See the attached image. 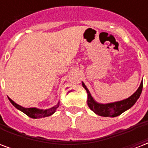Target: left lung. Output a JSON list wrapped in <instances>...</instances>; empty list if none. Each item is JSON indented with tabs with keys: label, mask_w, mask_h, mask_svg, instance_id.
Listing matches in <instances>:
<instances>
[{
	"label": "left lung",
	"mask_w": 148,
	"mask_h": 148,
	"mask_svg": "<svg viewBox=\"0 0 148 148\" xmlns=\"http://www.w3.org/2000/svg\"><path fill=\"white\" fill-rule=\"evenodd\" d=\"M82 86L85 88V90L87 92V104L90 107V109L96 114L106 116V117H115L120 116L121 113H123L127 109L132 108L136 102L137 100L139 99L140 94L142 93L143 90V82L140 83V86L135 93L127 97L126 99L116 101V102L107 103V104H101V103L97 102L93 97L91 96L90 91L87 89L86 85L82 82Z\"/></svg>",
	"instance_id": "1"
}]
</instances>
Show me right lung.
I'll return each mask as SVG.
<instances>
[{"mask_svg": "<svg viewBox=\"0 0 148 148\" xmlns=\"http://www.w3.org/2000/svg\"><path fill=\"white\" fill-rule=\"evenodd\" d=\"M8 100L10 101V102L12 104V106H14V107L19 109L20 111L23 112L24 113L28 116L29 117L33 118V119H39V118L47 117V116H51L52 114L55 113V111L57 110L58 106H59V101H58L55 106H53L51 108L47 109H37V108H24V107H22L20 105H18L16 102H14L9 97H8Z\"/></svg>", "mask_w": 148, "mask_h": 148, "instance_id": "obj_1", "label": "right lung"}]
</instances>
